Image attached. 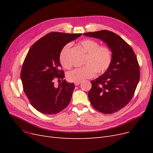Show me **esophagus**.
I'll list each match as a JSON object with an SVG mask.
<instances>
[{
	"instance_id": "34e87169",
	"label": "esophagus",
	"mask_w": 153,
	"mask_h": 153,
	"mask_svg": "<svg viewBox=\"0 0 153 153\" xmlns=\"http://www.w3.org/2000/svg\"><path fill=\"white\" fill-rule=\"evenodd\" d=\"M80 83H81V82H75V83H74V84H75V85L77 86V85H80Z\"/></svg>"
}]
</instances>
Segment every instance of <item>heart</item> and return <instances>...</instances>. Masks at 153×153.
<instances>
[{"label": "heart", "mask_w": 153, "mask_h": 153, "mask_svg": "<svg viewBox=\"0 0 153 153\" xmlns=\"http://www.w3.org/2000/svg\"><path fill=\"white\" fill-rule=\"evenodd\" d=\"M79 45L87 53L84 61L85 66L69 72L67 75L68 80L73 82H82L93 77L96 71L101 74L107 70L112 60V52L108 47L100 46L98 42L90 39L82 40ZM69 50L70 45H66L60 52L59 57L61 66L66 69L72 67L68 58Z\"/></svg>", "instance_id": "heart-1"}]
</instances>
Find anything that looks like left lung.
<instances>
[{
	"label": "left lung",
	"instance_id": "1",
	"mask_svg": "<svg viewBox=\"0 0 153 153\" xmlns=\"http://www.w3.org/2000/svg\"><path fill=\"white\" fill-rule=\"evenodd\" d=\"M103 41L112 54L108 69L95 80L88 93L93 107L103 114H113L126 106L135 93L140 80V68L136 55L126 41L106 30L84 33Z\"/></svg>",
	"mask_w": 153,
	"mask_h": 153
}]
</instances>
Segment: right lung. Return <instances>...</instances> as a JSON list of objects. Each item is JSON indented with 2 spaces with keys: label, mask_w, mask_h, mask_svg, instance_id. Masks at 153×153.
<instances>
[{
  "label": "right lung",
  "mask_w": 153,
  "mask_h": 153,
  "mask_svg": "<svg viewBox=\"0 0 153 153\" xmlns=\"http://www.w3.org/2000/svg\"><path fill=\"white\" fill-rule=\"evenodd\" d=\"M82 34L50 32L32 46L27 54L20 77L27 98L34 108L45 114H55L65 108L71 99L75 85L64 80L59 53L67 43Z\"/></svg>",
  "instance_id": "add662e5"
}]
</instances>
